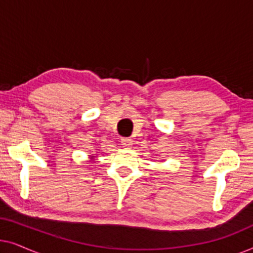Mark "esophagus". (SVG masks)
<instances>
[{
    "label": "esophagus",
    "mask_w": 253,
    "mask_h": 253,
    "mask_svg": "<svg viewBox=\"0 0 253 253\" xmlns=\"http://www.w3.org/2000/svg\"><path fill=\"white\" fill-rule=\"evenodd\" d=\"M121 144H122V146L124 148H131L132 146L133 141L132 139H130V138H122V140H121Z\"/></svg>",
    "instance_id": "1"
}]
</instances>
